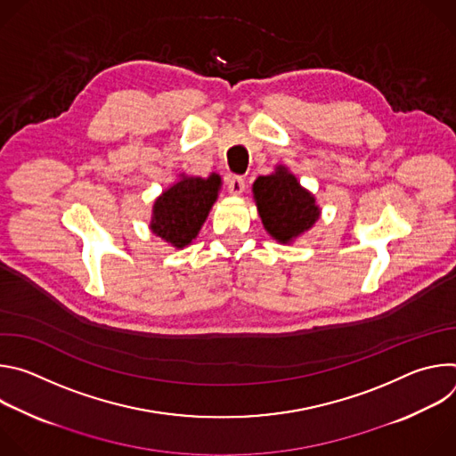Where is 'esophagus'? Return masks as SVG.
I'll list each match as a JSON object with an SVG mask.
<instances>
[{"mask_svg": "<svg viewBox=\"0 0 456 456\" xmlns=\"http://www.w3.org/2000/svg\"><path fill=\"white\" fill-rule=\"evenodd\" d=\"M227 189L231 194H234V197H240V194L245 191V180L241 176H229Z\"/></svg>", "mask_w": 456, "mask_h": 456, "instance_id": "1", "label": "esophagus"}]
</instances>
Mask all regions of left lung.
Instances as JSON below:
<instances>
[{
	"instance_id": "1",
	"label": "left lung",
	"mask_w": 456,
	"mask_h": 456,
	"mask_svg": "<svg viewBox=\"0 0 456 456\" xmlns=\"http://www.w3.org/2000/svg\"><path fill=\"white\" fill-rule=\"evenodd\" d=\"M252 199L265 231L283 245L296 241L321 218L314 192L303 187L285 164L254 180Z\"/></svg>"
}]
</instances>
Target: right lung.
Segmentation results:
<instances>
[{
    "mask_svg": "<svg viewBox=\"0 0 456 456\" xmlns=\"http://www.w3.org/2000/svg\"><path fill=\"white\" fill-rule=\"evenodd\" d=\"M222 189V176L180 173L153 202L150 231L175 248H183L199 236Z\"/></svg>",
    "mask_w": 456,
    "mask_h": 456,
    "instance_id": "1",
    "label": "right lung"
}]
</instances>
